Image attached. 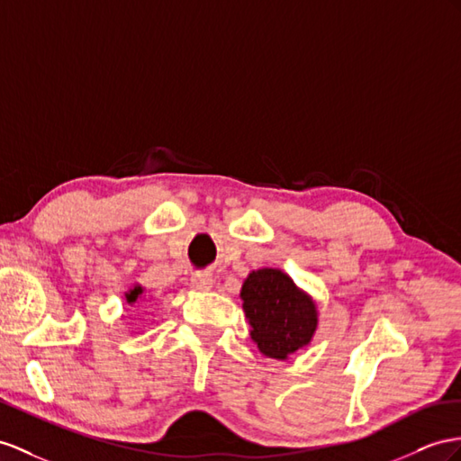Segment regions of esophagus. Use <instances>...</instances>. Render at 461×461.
Returning a JSON list of instances; mask_svg holds the SVG:
<instances>
[{"instance_id":"esophagus-1","label":"esophagus","mask_w":461,"mask_h":461,"mask_svg":"<svg viewBox=\"0 0 461 461\" xmlns=\"http://www.w3.org/2000/svg\"><path fill=\"white\" fill-rule=\"evenodd\" d=\"M194 290H210L212 288V275L210 273H194L191 278Z\"/></svg>"}]
</instances>
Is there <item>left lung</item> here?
Wrapping results in <instances>:
<instances>
[{
    "instance_id": "left-lung-1",
    "label": "left lung",
    "mask_w": 461,
    "mask_h": 461,
    "mask_svg": "<svg viewBox=\"0 0 461 461\" xmlns=\"http://www.w3.org/2000/svg\"><path fill=\"white\" fill-rule=\"evenodd\" d=\"M241 300L251 339L265 357L286 360L310 345L317 329L315 303L282 270H253L243 282Z\"/></svg>"
}]
</instances>
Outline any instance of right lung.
<instances>
[{
	"label": "right lung",
	"mask_w": 461,
	"mask_h": 461,
	"mask_svg": "<svg viewBox=\"0 0 461 461\" xmlns=\"http://www.w3.org/2000/svg\"><path fill=\"white\" fill-rule=\"evenodd\" d=\"M141 292H144V290H141V286H134L132 290H130V292L126 294V302H128L130 305L136 303V302H138V298L141 296Z\"/></svg>",
	"instance_id": "right-lung-1"
}]
</instances>
